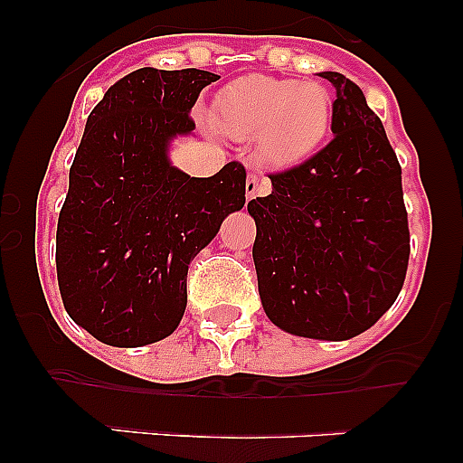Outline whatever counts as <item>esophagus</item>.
<instances>
[{
  "mask_svg": "<svg viewBox=\"0 0 463 463\" xmlns=\"http://www.w3.org/2000/svg\"><path fill=\"white\" fill-rule=\"evenodd\" d=\"M267 187H269V183L264 181V178H261L257 171H252V174L248 175V181H245V196H248V202H250V199H255L257 194H261V192H267Z\"/></svg>",
  "mask_w": 463,
  "mask_h": 463,
  "instance_id": "34e87169",
  "label": "esophagus"
}]
</instances>
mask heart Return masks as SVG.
I'll use <instances>...</instances> for the list:
<instances>
[{"label":"heart","mask_w":463,"mask_h":463,"mask_svg":"<svg viewBox=\"0 0 463 463\" xmlns=\"http://www.w3.org/2000/svg\"><path fill=\"white\" fill-rule=\"evenodd\" d=\"M215 122L234 138L260 137V155L269 165L294 166L325 138L331 97L315 83L243 76L218 94Z\"/></svg>","instance_id":"1"}]
</instances>
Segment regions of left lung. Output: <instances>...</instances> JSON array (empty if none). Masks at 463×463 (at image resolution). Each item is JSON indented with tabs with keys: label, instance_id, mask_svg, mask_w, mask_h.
<instances>
[{
	"label": "left lung",
	"instance_id": "left-lung-1",
	"mask_svg": "<svg viewBox=\"0 0 463 463\" xmlns=\"http://www.w3.org/2000/svg\"><path fill=\"white\" fill-rule=\"evenodd\" d=\"M334 83V138L313 157L269 174L271 192L248 203L264 313L288 334L347 341L399 297L411 257L401 165L357 83Z\"/></svg>",
	"mask_w": 463,
	"mask_h": 463
}]
</instances>
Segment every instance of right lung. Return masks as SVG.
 Segmentation results:
<instances>
[{"mask_svg": "<svg viewBox=\"0 0 463 463\" xmlns=\"http://www.w3.org/2000/svg\"><path fill=\"white\" fill-rule=\"evenodd\" d=\"M220 76L143 67L88 116L57 220V285L69 317L97 341L141 347L171 336L187 306V267L245 203V166L211 178L171 166V138Z\"/></svg>", "mask_w": 463, "mask_h": 463, "instance_id": "right-lung-1", "label": "right lung"}]
</instances>
